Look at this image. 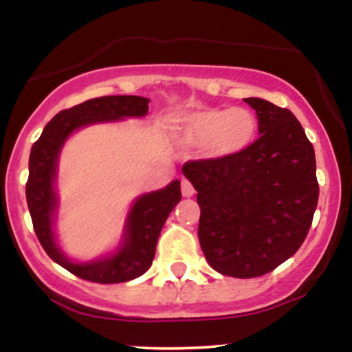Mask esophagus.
<instances>
[{"instance_id": "1", "label": "esophagus", "mask_w": 352, "mask_h": 352, "mask_svg": "<svg viewBox=\"0 0 352 352\" xmlns=\"http://www.w3.org/2000/svg\"><path fill=\"white\" fill-rule=\"evenodd\" d=\"M180 188H182V195L184 197H192L193 193H195V188H193V185L190 184L187 179H182Z\"/></svg>"}]
</instances>
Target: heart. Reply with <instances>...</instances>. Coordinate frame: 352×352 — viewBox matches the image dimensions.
Here are the masks:
<instances>
[{
  "label": "heart",
  "mask_w": 352,
  "mask_h": 352,
  "mask_svg": "<svg viewBox=\"0 0 352 352\" xmlns=\"http://www.w3.org/2000/svg\"><path fill=\"white\" fill-rule=\"evenodd\" d=\"M258 120L245 107H201L187 112L177 137L190 147H201L208 159H228L248 148L256 137Z\"/></svg>",
  "instance_id": "1"
}]
</instances>
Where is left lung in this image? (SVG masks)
Segmentation results:
<instances>
[{"label": "left lung", "instance_id": "8db88e82", "mask_svg": "<svg viewBox=\"0 0 352 352\" xmlns=\"http://www.w3.org/2000/svg\"><path fill=\"white\" fill-rule=\"evenodd\" d=\"M258 137L238 155L184 164L197 190L199 240L213 270L233 278L273 272L298 252L318 205L313 144L292 111L245 99Z\"/></svg>", "mask_w": 352, "mask_h": 352}]
</instances>
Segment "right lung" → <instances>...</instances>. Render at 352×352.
I'll return each instance as SVG.
<instances>
[{
	"instance_id": "right-lung-1",
	"label": "right lung",
	"mask_w": 352,
	"mask_h": 352,
	"mask_svg": "<svg viewBox=\"0 0 352 352\" xmlns=\"http://www.w3.org/2000/svg\"><path fill=\"white\" fill-rule=\"evenodd\" d=\"M148 102L151 100L140 96H104L89 99L52 117L41 137L31 147L26 200L36 236L52 261L86 281L102 285L131 281L151 268L160 230L182 199L180 182L173 180L165 188L145 193L135 200L129 212L119 252L89 263H74L59 250L52 230V217L58 205L54 180L60 147L72 132L86 125L145 116Z\"/></svg>"
}]
</instances>
